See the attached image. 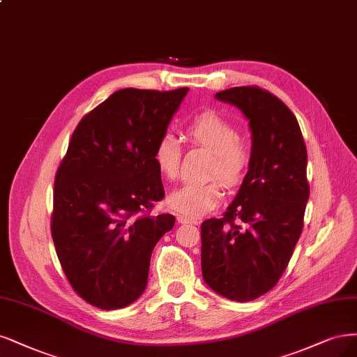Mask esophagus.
Listing matches in <instances>:
<instances>
[{"label":"esophagus","mask_w":357,"mask_h":357,"mask_svg":"<svg viewBox=\"0 0 357 357\" xmlns=\"http://www.w3.org/2000/svg\"><path fill=\"white\" fill-rule=\"evenodd\" d=\"M177 221H178V223H181V225H186V223L198 225V223H199V220H196V218H188V217H184V215H177Z\"/></svg>","instance_id":"1"}]
</instances>
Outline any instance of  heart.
<instances>
[{
	"instance_id": "1",
	"label": "heart",
	"mask_w": 357,
	"mask_h": 357,
	"mask_svg": "<svg viewBox=\"0 0 357 357\" xmlns=\"http://www.w3.org/2000/svg\"><path fill=\"white\" fill-rule=\"evenodd\" d=\"M186 137L213 153L208 169L210 176H217L227 186L241 180L247 169L250 153L247 146L236 139V130L226 118L215 112L195 116L186 127ZM153 161L159 174L169 180L177 177L180 146L173 134H164L159 139L153 151ZM221 196L223 190L217 180L188 183L168 196V205L184 217L198 218L214 210Z\"/></svg>"
}]
</instances>
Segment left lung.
Instances as JSON below:
<instances>
[{
  "mask_svg": "<svg viewBox=\"0 0 357 357\" xmlns=\"http://www.w3.org/2000/svg\"><path fill=\"white\" fill-rule=\"evenodd\" d=\"M215 99L248 119L251 156L223 218L201 226L205 284L231 301H251L272 289L291 260L309 201L307 149L297 118L276 96L233 87Z\"/></svg>",
  "mask_w": 357,
  "mask_h": 357,
  "instance_id": "obj_1",
  "label": "left lung"
}]
</instances>
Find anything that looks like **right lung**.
Instances as JSON below:
<instances>
[{
    "label": "right lung",
    "instance_id": "1",
    "mask_svg": "<svg viewBox=\"0 0 357 357\" xmlns=\"http://www.w3.org/2000/svg\"><path fill=\"white\" fill-rule=\"evenodd\" d=\"M188 91H115L72 134L54 181L52 236L69 284L99 309L142 296L155 245L176 223L149 214L165 196L153 151Z\"/></svg>",
    "mask_w": 357,
    "mask_h": 357
}]
</instances>
